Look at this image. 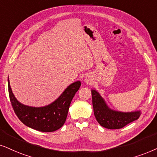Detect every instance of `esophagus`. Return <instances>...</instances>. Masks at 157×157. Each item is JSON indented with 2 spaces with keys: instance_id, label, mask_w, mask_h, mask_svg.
I'll list each match as a JSON object with an SVG mask.
<instances>
[{
  "instance_id": "34e87169",
  "label": "esophagus",
  "mask_w": 157,
  "mask_h": 157,
  "mask_svg": "<svg viewBox=\"0 0 157 157\" xmlns=\"http://www.w3.org/2000/svg\"><path fill=\"white\" fill-rule=\"evenodd\" d=\"M85 79H86V80H87V81H88V82H89V81H90V80H89V79H88V77H85Z\"/></svg>"
}]
</instances>
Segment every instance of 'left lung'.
<instances>
[{"instance_id": "1", "label": "left lung", "mask_w": 157, "mask_h": 157, "mask_svg": "<svg viewBox=\"0 0 157 157\" xmlns=\"http://www.w3.org/2000/svg\"><path fill=\"white\" fill-rule=\"evenodd\" d=\"M92 93L93 107L96 120L102 127L107 129H120L139 118L140 111L122 112L113 110L106 104L104 99L95 89Z\"/></svg>"}]
</instances>
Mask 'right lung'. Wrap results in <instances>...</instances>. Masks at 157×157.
Wrapping results in <instances>:
<instances>
[{"instance_id": "obj_1", "label": "right lung", "mask_w": 157, "mask_h": 157, "mask_svg": "<svg viewBox=\"0 0 157 157\" xmlns=\"http://www.w3.org/2000/svg\"><path fill=\"white\" fill-rule=\"evenodd\" d=\"M80 85V81L73 82L51 104L33 107L22 104L16 98L8 78L9 98L15 114L26 126L40 132H53L64 125L71 101Z\"/></svg>"}]
</instances>
